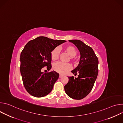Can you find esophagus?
<instances>
[{
    "mask_svg": "<svg viewBox=\"0 0 123 123\" xmlns=\"http://www.w3.org/2000/svg\"><path fill=\"white\" fill-rule=\"evenodd\" d=\"M63 76V75H62V74H60V75H59V78H61V77H62Z\"/></svg>",
    "mask_w": 123,
    "mask_h": 123,
    "instance_id": "obj_1",
    "label": "esophagus"
}]
</instances>
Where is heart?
Instances as JSON below:
<instances>
[{"label":"heart","mask_w":123,"mask_h":123,"mask_svg":"<svg viewBox=\"0 0 123 123\" xmlns=\"http://www.w3.org/2000/svg\"><path fill=\"white\" fill-rule=\"evenodd\" d=\"M64 50L66 51L68 54L71 56L70 59L74 61L75 60V56L77 54V51L75 48L71 45H68L65 47ZM59 50L58 48H55L52 50L50 54L51 59L52 61H56L59 58ZM72 66L69 63H63L58 62L55 64L53 66V69L55 71L60 74H65L72 69Z\"/></svg>","instance_id":"1"}]
</instances>
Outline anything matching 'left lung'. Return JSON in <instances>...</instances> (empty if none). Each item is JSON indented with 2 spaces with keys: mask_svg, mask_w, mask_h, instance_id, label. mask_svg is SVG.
Returning a JSON list of instances; mask_svg holds the SVG:
<instances>
[{
  "mask_svg": "<svg viewBox=\"0 0 123 123\" xmlns=\"http://www.w3.org/2000/svg\"><path fill=\"white\" fill-rule=\"evenodd\" d=\"M74 44L80 54L78 66L72 71L77 78L68 77L64 86L66 94L71 98L80 100L89 94L94 86L98 73V59L93 49L79 40H68Z\"/></svg>",
  "mask_w": 123,
  "mask_h": 123,
  "instance_id": "1",
  "label": "left lung"
}]
</instances>
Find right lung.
<instances>
[{"mask_svg":"<svg viewBox=\"0 0 123 123\" xmlns=\"http://www.w3.org/2000/svg\"><path fill=\"white\" fill-rule=\"evenodd\" d=\"M66 42L39 37L25 46L20 55V69L25 88L32 96L44 97L53 89L59 74L54 71L44 73L41 69L44 67L48 71L51 69V52Z\"/></svg>","mask_w":123,"mask_h":123,"instance_id":"add662e5","label":"right lung"}]
</instances>
